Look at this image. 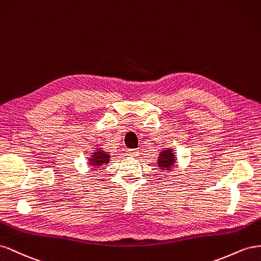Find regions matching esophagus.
Listing matches in <instances>:
<instances>
[{
  "instance_id": "esophagus-1",
  "label": "esophagus",
  "mask_w": 261,
  "mask_h": 261,
  "mask_svg": "<svg viewBox=\"0 0 261 261\" xmlns=\"http://www.w3.org/2000/svg\"><path fill=\"white\" fill-rule=\"evenodd\" d=\"M126 152H128V155L130 158H136V156L139 155V150H128Z\"/></svg>"
}]
</instances>
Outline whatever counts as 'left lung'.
Returning <instances> with one entry per match:
<instances>
[{"instance_id":"8db88e82","label":"left lung","mask_w":261,"mask_h":261,"mask_svg":"<svg viewBox=\"0 0 261 261\" xmlns=\"http://www.w3.org/2000/svg\"><path fill=\"white\" fill-rule=\"evenodd\" d=\"M175 162V155H173V152L170 150L164 151L162 152V154L160 155L159 158V166L162 167V169L167 170L170 167L173 166V164Z\"/></svg>"}]
</instances>
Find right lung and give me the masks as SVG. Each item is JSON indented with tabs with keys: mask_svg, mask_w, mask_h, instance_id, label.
I'll list each match as a JSON object with an SVG mask.
<instances>
[{
	"mask_svg": "<svg viewBox=\"0 0 261 261\" xmlns=\"http://www.w3.org/2000/svg\"><path fill=\"white\" fill-rule=\"evenodd\" d=\"M91 164L92 166L94 165H102V164H107L109 162V156L103 151H97L93 153V156H91Z\"/></svg>",
	"mask_w": 261,
	"mask_h": 261,
	"instance_id": "right-lung-1",
	"label": "right lung"
}]
</instances>
